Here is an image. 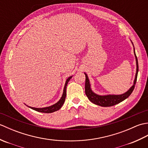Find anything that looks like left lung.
Here are the masks:
<instances>
[{
	"label": "left lung",
	"instance_id": "obj_1",
	"mask_svg": "<svg viewBox=\"0 0 148 148\" xmlns=\"http://www.w3.org/2000/svg\"><path fill=\"white\" fill-rule=\"evenodd\" d=\"M134 47V53L135 55V58H136V76H135V79L134 81L133 85L128 90H127L126 92L124 93L119 94V95H114V94H109V95H99L97 94L92 90V88H91V84L90 82V79L88 77L87 74L84 72L86 76V81H85V93L88 98L92 103H95L96 105H98L102 107H110L114 106L116 104L120 103L121 102L123 101L124 100L127 99L129 97L131 93H132L133 90L134 89L135 84L136 83L137 77V74L138 71H139V65H138V61L136 55V52H135V48L133 45Z\"/></svg>",
	"mask_w": 148,
	"mask_h": 148
}]
</instances>
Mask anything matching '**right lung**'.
Here are the masks:
<instances>
[{
	"instance_id": "right-lung-1",
	"label": "right lung",
	"mask_w": 148,
	"mask_h": 148,
	"mask_svg": "<svg viewBox=\"0 0 148 148\" xmlns=\"http://www.w3.org/2000/svg\"><path fill=\"white\" fill-rule=\"evenodd\" d=\"M72 77V76L69 77L67 80L65 81V86H64V92H63V94L62 96L60 99L58 101L55 103V104H53L52 106H50L48 107H45V108H34V107H30L26 105L27 106L29 107V108L32 109L34 111H38V112H44V113H51L55 111H58L60 109L62 108V106H63V104L64 103L65 100V97H66V88H67V85L69 83V81H70V79Z\"/></svg>"
}]
</instances>
